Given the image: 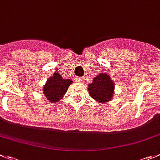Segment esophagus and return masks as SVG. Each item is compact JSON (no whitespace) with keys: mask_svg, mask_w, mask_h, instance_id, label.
Returning <instances> with one entry per match:
<instances>
[{"mask_svg":"<svg viewBox=\"0 0 160 160\" xmlns=\"http://www.w3.org/2000/svg\"><path fill=\"white\" fill-rule=\"evenodd\" d=\"M76 81L78 82H83V78H76Z\"/></svg>","mask_w":160,"mask_h":160,"instance_id":"1","label":"esophagus"}]
</instances>
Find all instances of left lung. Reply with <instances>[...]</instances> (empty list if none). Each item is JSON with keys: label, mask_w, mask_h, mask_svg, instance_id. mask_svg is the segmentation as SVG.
<instances>
[{"label": "left lung", "mask_w": 160, "mask_h": 160, "mask_svg": "<svg viewBox=\"0 0 160 160\" xmlns=\"http://www.w3.org/2000/svg\"><path fill=\"white\" fill-rule=\"evenodd\" d=\"M88 90L92 98L104 104L109 102L113 97L114 83L108 74L101 73L93 78V82L89 84Z\"/></svg>", "instance_id": "1"}]
</instances>
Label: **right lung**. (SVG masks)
Returning a JSON list of instances; mask_svg holds the SVG:
<instances>
[{
	"mask_svg": "<svg viewBox=\"0 0 160 160\" xmlns=\"http://www.w3.org/2000/svg\"><path fill=\"white\" fill-rule=\"evenodd\" d=\"M72 82V80L63 79L58 73H55L43 86V94L50 102H58L62 99Z\"/></svg>",
	"mask_w": 160,
	"mask_h": 160,
	"instance_id": "add662e5",
	"label": "right lung"
}]
</instances>
